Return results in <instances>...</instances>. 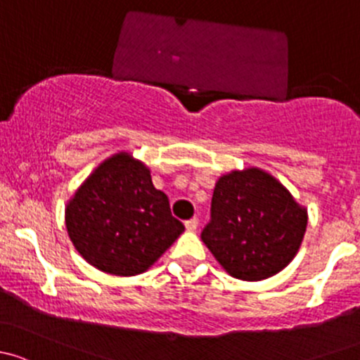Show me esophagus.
I'll use <instances>...</instances> for the list:
<instances>
[{"label": "esophagus", "mask_w": 360, "mask_h": 360, "mask_svg": "<svg viewBox=\"0 0 360 360\" xmlns=\"http://www.w3.org/2000/svg\"><path fill=\"white\" fill-rule=\"evenodd\" d=\"M198 225H199L198 218H191V220L185 221V229H187L188 232H194L195 229H198Z\"/></svg>", "instance_id": "obj_1"}]
</instances>
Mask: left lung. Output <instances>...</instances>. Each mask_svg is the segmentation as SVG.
<instances>
[{"mask_svg": "<svg viewBox=\"0 0 360 360\" xmlns=\"http://www.w3.org/2000/svg\"><path fill=\"white\" fill-rule=\"evenodd\" d=\"M307 207L265 169H232L214 184L202 243L229 276L262 281L290 265L307 231Z\"/></svg>", "mask_w": 360, "mask_h": 360, "instance_id": "left-lung-1", "label": "left lung"}]
</instances>
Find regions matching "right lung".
Listing matches in <instances>:
<instances>
[{"label": "right lung", "mask_w": 360, "mask_h": 360, "mask_svg": "<svg viewBox=\"0 0 360 360\" xmlns=\"http://www.w3.org/2000/svg\"><path fill=\"white\" fill-rule=\"evenodd\" d=\"M65 229L91 266L120 277L149 270L185 231L149 166L126 150L103 159L77 187L65 205Z\"/></svg>", "instance_id": "right-lung-1"}]
</instances>
